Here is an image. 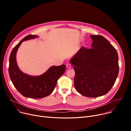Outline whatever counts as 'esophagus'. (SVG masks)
<instances>
[{
    "mask_svg": "<svg viewBox=\"0 0 131 131\" xmlns=\"http://www.w3.org/2000/svg\"><path fill=\"white\" fill-rule=\"evenodd\" d=\"M66 67L67 68H72V65L70 64H67L66 65Z\"/></svg>",
    "mask_w": 131,
    "mask_h": 131,
    "instance_id": "esophagus-1",
    "label": "esophagus"
}]
</instances>
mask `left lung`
<instances>
[{"mask_svg": "<svg viewBox=\"0 0 131 131\" xmlns=\"http://www.w3.org/2000/svg\"><path fill=\"white\" fill-rule=\"evenodd\" d=\"M91 49L82 47L70 62L75 72L74 86L87 97H98L107 93L119 72L118 56L115 48L104 37L91 35Z\"/></svg>", "mask_w": 131, "mask_h": 131, "instance_id": "left-lung-1", "label": "left lung"}]
</instances>
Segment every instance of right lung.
Wrapping results in <instances>:
<instances>
[{
  "instance_id": "right-lung-1",
  "label": "right lung",
  "mask_w": 131,
  "mask_h": 131,
  "mask_svg": "<svg viewBox=\"0 0 131 131\" xmlns=\"http://www.w3.org/2000/svg\"><path fill=\"white\" fill-rule=\"evenodd\" d=\"M36 35L25 37L13 48L9 57L8 72L13 85L17 91L25 97L39 99L45 98L50 94L56 87L57 80L64 74L66 66H53L43 74L38 77H32L20 71L16 60L18 48L23 41L37 38Z\"/></svg>"
}]
</instances>
